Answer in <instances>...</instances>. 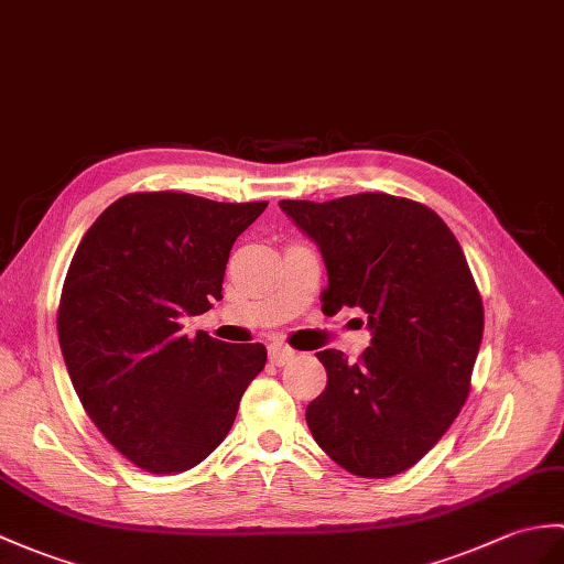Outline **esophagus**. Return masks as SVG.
Segmentation results:
<instances>
[{
  "label": "esophagus",
  "mask_w": 564,
  "mask_h": 564,
  "mask_svg": "<svg viewBox=\"0 0 564 564\" xmlns=\"http://www.w3.org/2000/svg\"><path fill=\"white\" fill-rule=\"evenodd\" d=\"M291 358H295V350L291 348V346H285V344H271L269 346V360L273 362V365H285L288 360Z\"/></svg>",
  "instance_id": "obj_1"
}]
</instances>
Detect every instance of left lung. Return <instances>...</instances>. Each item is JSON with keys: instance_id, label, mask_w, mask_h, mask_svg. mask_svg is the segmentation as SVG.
Returning <instances> with one entry per match:
<instances>
[{"instance_id": "left-lung-1", "label": "left lung", "mask_w": 564, "mask_h": 564, "mask_svg": "<svg viewBox=\"0 0 564 564\" xmlns=\"http://www.w3.org/2000/svg\"><path fill=\"white\" fill-rule=\"evenodd\" d=\"M281 208L319 245L324 314L360 307L372 329L358 362L317 352L326 389L305 411L312 437L352 476L403 474L449 430L470 389L482 300L462 245L432 208L382 192Z\"/></svg>"}]
</instances>
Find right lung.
<instances>
[{
	"instance_id": "obj_1",
	"label": "right lung",
	"mask_w": 564,
	"mask_h": 564,
	"mask_svg": "<svg viewBox=\"0 0 564 564\" xmlns=\"http://www.w3.org/2000/svg\"><path fill=\"white\" fill-rule=\"evenodd\" d=\"M264 208L134 192L76 247L57 310L62 356L90 421L149 474L202 464L264 370L261 344L182 334V319L223 297L232 242Z\"/></svg>"
}]
</instances>
